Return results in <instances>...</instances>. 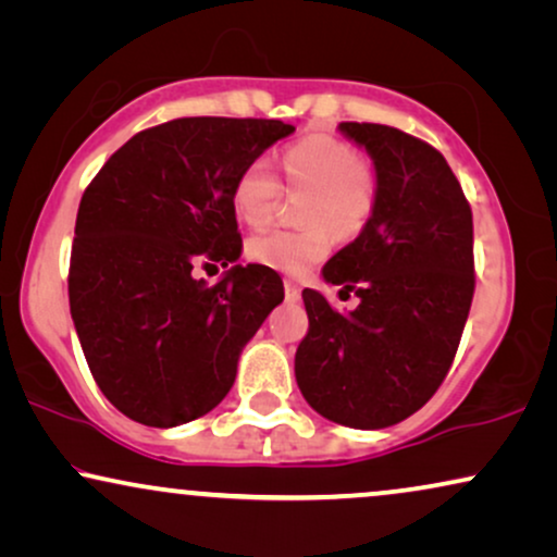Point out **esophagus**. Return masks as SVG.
<instances>
[{
	"instance_id": "34e87169",
	"label": "esophagus",
	"mask_w": 557,
	"mask_h": 557,
	"mask_svg": "<svg viewBox=\"0 0 557 557\" xmlns=\"http://www.w3.org/2000/svg\"><path fill=\"white\" fill-rule=\"evenodd\" d=\"M285 298L290 300V302L300 300V287H298V283H293V280H285Z\"/></svg>"
}]
</instances>
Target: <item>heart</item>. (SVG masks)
Listing matches in <instances>:
<instances>
[{
  "label": "heart",
  "mask_w": 557,
  "mask_h": 557,
  "mask_svg": "<svg viewBox=\"0 0 557 557\" xmlns=\"http://www.w3.org/2000/svg\"><path fill=\"white\" fill-rule=\"evenodd\" d=\"M283 170L293 188H308V228H270L247 242L251 262L287 274H306L329 257L333 232L344 239L361 234L372 221L380 181L361 160L359 147L325 132L298 139L283 154ZM283 183L267 158H255L239 170L232 188L236 216L249 226H264L274 216Z\"/></svg>",
  "instance_id": "obj_1"
}]
</instances>
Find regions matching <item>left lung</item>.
Returning <instances> with one entry per match:
<instances>
[{
	"instance_id": "1",
	"label": "left lung",
	"mask_w": 557,
	"mask_h": 557,
	"mask_svg": "<svg viewBox=\"0 0 557 557\" xmlns=\"http://www.w3.org/2000/svg\"><path fill=\"white\" fill-rule=\"evenodd\" d=\"M338 129L372 154L380 198L364 232L323 267L331 285L356 293V310L302 290L295 380L323 418L387 428L418 412L454 364L476 287L471 206L433 145L387 124Z\"/></svg>"
}]
</instances>
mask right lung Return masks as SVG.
Listing matches in <instances>:
<instances>
[{
    "instance_id": "right-lung-1",
    "label": "right lung",
    "mask_w": 557,
    "mask_h": 557,
    "mask_svg": "<svg viewBox=\"0 0 557 557\" xmlns=\"http://www.w3.org/2000/svg\"><path fill=\"white\" fill-rule=\"evenodd\" d=\"M293 132L280 119H173L137 132L88 183L71 315L96 384L127 418L173 428L211 412L244 344L283 302V280L264 264H235L216 286L189 272L239 259L236 175Z\"/></svg>"
}]
</instances>
